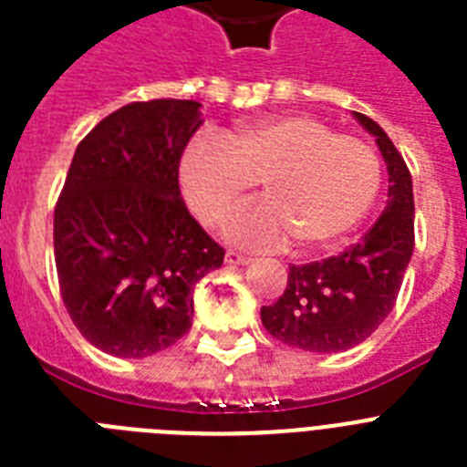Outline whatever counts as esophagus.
Returning a JSON list of instances; mask_svg holds the SVG:
<instances>
[{"instance_id":"1","label":"esophagus","mask_w":467,"mask_h":467,"mask_svg":"<svg viewBox=\"0 0 467 467\" xmlns=\"http://www.w3.org/2000/svg\"><path fill=\"white\" fill-rule=\"evenodd\" d=\"M225 262L230 264V266H247V264H252V256H244L240 254V252H233V249H230L225 254Z\"/></svg>"}]
</instances>
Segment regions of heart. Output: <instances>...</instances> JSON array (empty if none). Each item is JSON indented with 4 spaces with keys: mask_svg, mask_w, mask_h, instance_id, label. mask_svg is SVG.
I'll return each instance as SVG.
<instances>
[{
    "mask_svg": "<svg viewBox=\"0 0 467 467\" xmlns=\"http://www.w3.org/2000/svg\"><path fill=\"white\" fill-rule=\"evenodd\" d=\"M259 179L266 198L230 220L227 237L269 247L293 234L300 247H327L370 211L380 160L370 145L307 113L249 120L225 140L196 135L179 157L183 201L205 225H220Z\"/></svg>",
    "mask_w": 467,
    "mask_h": 467,
    "instance_id": "b5f03b06",
    "label": "heart"
}]
</instances>
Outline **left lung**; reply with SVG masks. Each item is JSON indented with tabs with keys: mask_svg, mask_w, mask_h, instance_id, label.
I'll return each mask as SVG.
<instances>
[{
	"mask_svg": "<svg viewBox=\"0 0 467 467\" xmlns=\"http://www.w3.org/2000/svg\"><path fill=\"white\" fill-rule=\"evenodd\" d=\"M354 119L376 138L388 164V203L376 225L339 256L291 266L288 285L262 325L288 347L339 354L358 347L392 312L414 249V193L405 160L368 116Z\"/></svg>",
	"mask_w": 467,
	"mask_h": 467,
	"instance_id": "left-lung-1",
	"label": "left lung"
}]
</instances>
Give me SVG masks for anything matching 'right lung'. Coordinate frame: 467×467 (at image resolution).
Listing matches in <instances>:
<instances>
[{
    "mask_svg": "<svg viewBox=\"0 0 467 467\" xmlns=\"http://www.w3.org/2000/svg\"><path fill=\"white\" fill-rule=\"evenodd\" d=\"M201 104L135 101L75 150L55 205L62 303L82 337L119 358H145L191 329L193 288L225 249L191 218L179 157Z\"/></svg>",
    "mask_w": 467,
    "mask_h": 467,
    "instance_id": "1",
    "label": "right lung"
}]
</instances>
